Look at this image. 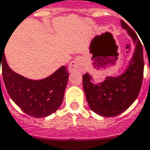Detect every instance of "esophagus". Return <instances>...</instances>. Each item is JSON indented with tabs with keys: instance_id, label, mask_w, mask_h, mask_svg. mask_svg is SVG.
Instances as JSON below:
<instances>
[{
	"instance_id": "34e87169",
	"label": "esophagus",
	"mask_w": 150,
	"mask_h": 150,
	"mask_svg": "<svg viewBox=\"0 0 150 150\" xmlns=\"http://www.w3.org/2000/svg\"><path fill=\"white\" fill-rule=\"evenodd\" d=\"M84 69H85V58L81 56L75 57L68 67V70L69 72L81 71Z\"/></svg>"
}]
</instances>
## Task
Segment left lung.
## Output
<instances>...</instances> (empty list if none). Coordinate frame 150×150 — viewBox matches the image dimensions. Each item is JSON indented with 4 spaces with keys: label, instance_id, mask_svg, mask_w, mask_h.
Returning <instances> with one entry per match:
<instances>
[{
    "label": "left lung",
    "instance_id": "left-lung-1",
    "mask_svg": "<svg viewBox=\"0 0 150 150\" xmlns=\"http://www.w3.org/2000/svg\"><path fill=\"white\" fill-rule=\"evenodd\" d=\"M120 24L136 47L127 69L117 76H107L97 84L93 83V77L88 73L82 77L84 92L91 110L104 117L116 116L127 110L136 100L143 82L144 63L142 43L127 23L120 20Z\"/></svg>",
    "mask_w": 150,
    "mask_h": 150
}]
</instances>
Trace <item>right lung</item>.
<instances>
[{
    "label": "right lung",
    "mask_w": 150,
    "mask_h": 150,
    "mask_svg": "<svg viewBox=\"0 0 150 150\" xmlns=\"http://www.w3.org/2000/svg\"><path fill=\"white\" fill-rule=\"evenodd\" d=\"M4 49L0 51V65L6 89L13 101L25 114L35 118L47 117L58 110L69 79L66 67L61 66L41 80L28 79L10 69Z\"/></svg>",
    "instance_id": "1"
}]
</instances>
